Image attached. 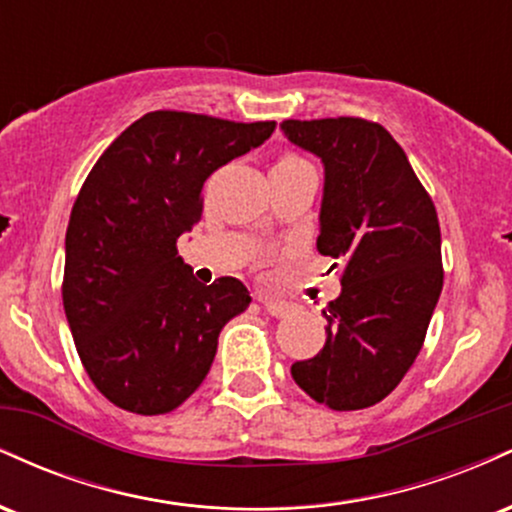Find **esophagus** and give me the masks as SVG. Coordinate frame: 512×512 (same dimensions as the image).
Listing matches in <instances>:
<instances>
[{
  "mask_svg": "<svg viewBox=\"0 0 512 512\" xmlns=\"http://www.w3.org/2000/svg\"><path fill=\"white\" fill-rule=\"evenodd\" d=\"M260 303L272 317H284L291 310V303L279 301V298H272V296H260Z\"/></svg>",
  "mask_w": 512,
  "mask_h": 512,
  "instance_id": "esophagus-1",
  "label": "esophagus"
}]
</instances>
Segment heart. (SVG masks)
<instances>
[{
	"mask_svg": "<svg viewBox=\"0 0 512 512\" xmlns=\"http://www.w3.org/2000/svg\"><path fill=\"white\" fill-rule=\"evenodd\" d=\"M296 161H303V158H298V156H284L279 163H296Z\"/></svg>",
	"mask_w": 512,
	"mask_h": 512,
	"instance_id": "b5f03b06",
	"label": "heart"
}]
</instances>
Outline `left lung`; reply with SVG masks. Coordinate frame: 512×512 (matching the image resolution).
Returning <instances> with one entry per match:
<instances>
[{
	"instance_id": "8db88e82",
	"label": "left lung",
	"mask_w": 512,
	"mask_h": 512,
	"mask_svg": "<svg viewBox=\"0 0 512 512\" xmlns=\"http://www.w3.org/2000/svg\"><path fill=\"white\" fill-rule=\"evenodd\" d=\"M281 132L325 166L317 250L344 264L322 310L327 342L291 375L334 411L373 407L419 356L443 289L436 207L378 122L284 120Z\"/></svg>"
}]
</instances>
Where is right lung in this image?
<instances>
[{"label": "right lung", "instance_id": "add662e5", "mask_svg": "<svg viewBox=\"0 0 512 512\" xmlns=\"http://www.w3.org/2000/svg\"><path fill=\"white\" fill-rule=\"evenodd\" d=\"M276 122L154 110L91 168L64 240L62 301L88 378L115 407L154 416L207 378L219 334L250 305L243 281L199 284L178 238L202 219L216 168L272 137Z\"/></svg>", "mask_w": 512, "mask_h": 512}]
</instances>
